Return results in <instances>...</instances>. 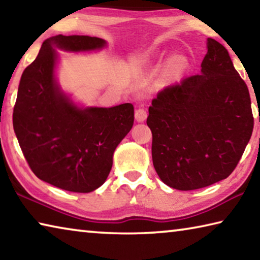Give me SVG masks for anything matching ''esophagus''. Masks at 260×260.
Returning <instances> with one entry per match:
<instances>
[{
  "mask_svg": "<svg viewBox=\"0 0 260 260\" xmlns=\"http://www.w3.org/2000/svg\"><path fill=\"white\" fill-rule=\"evenodd\" d=\"M135 119L139 122H142L147 119V110L143 108H139L135 111Z\"/></svg>",
  "mask_w": 260,
  "mask_h": 260,
  "instance_id": "obj_1",
  "label": "esophagus"
}]
</instances>
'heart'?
Masks as SVG:
<instances>
[{
	"mask_svg": "<svg viewBox=\"0 0 260 260\" xmlns=\"http://www.w3.org/2000/svg\"><path fill=\"white\" fill-rule=\"evenodd\" d=\"M187 67V60L181 56L173 57L172 59L170 60L169 67H167V72H169L170 76H179L181 74L184 69Z\"/></svg>",
	"mask_w": 260,
	"mask_h": 260,
	"instance_id": "heart-1",
	"label": "heart"
}]
</instances>
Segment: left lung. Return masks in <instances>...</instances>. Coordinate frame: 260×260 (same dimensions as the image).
<instances>
[{
    "label": "left lung",
    "mask_w": 260,
    "mask_h": 260,
    "mask_svg": "<svg viewBox=\"0 0 260 260\" xmlns=\"http://www.w3.org/2000/svg\"><path fill=\"white\" fill-rule=\"evenodd\" d=\"M201 74L167 86L149 107L152 162L158 177L179 190L230 177L253 129L251 100L221 43L208 39Z\"/></svg>",
    "instance_id": "8db88e82"
}]
</instances>
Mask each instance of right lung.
I'll use <instances>...</instances> for the list:
<instances>
[{
    "label": "right lung",
    "instance_id": "1",
    "mask_svg": "<svg viewBox=\"0 0 260 260\" xmlns=\"http://www.w3.org/2000/svg\"><path fill=\"white\" fill-rule=\"evenodd\" d=\"M104 46L103 39L88 35L51 37L21 74L12 114L20 149L39 179L64 190L89 192L102 186L114 149L134 122L133 104L79 109L55 81V47L83 51Z\"/></svg>",
    "mask_w": 260,
    "mask_h": 260
}]
</instances>
